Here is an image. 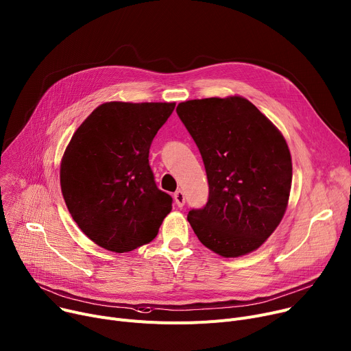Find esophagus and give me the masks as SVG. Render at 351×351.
Here are the masks:
<instances>
[{"instance_id":"obj_1","label":"esophagus","mask_w":351,"mask_h":351,"mask_svg":"<svg viewBox=\"0 0 351 351\" xmlns=\"http://www.w3.org/2000/svg\"><path fill=\"white\" fill-rule=\"evenodd\" d=\"M174 202H176V205H177L178 208L184 206V204H185V195H184V193H182L181 190L176 191V194H174Z\"/></svg>"}]
</instances>
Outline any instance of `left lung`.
Wrapping results in <instances>:
<instances>
[{
    "mask_svg": "<svg viewBox=\"0 0 351 351\" xmlns=\"http://www.w3.org/2000/svg\"><path fill=\"white\" fill-rule=\"evenodd\" d=\"M197 143L209 197L188 222L201 243L222 257L258 249L280 225L289 198L292 161L281 132L243 97L178 104Z\"/></svg>",
    "mask_w": 351,
    "mask_h": 351,
    "instance_id": "left-lung-1",
    "label": "left lung"
}]
</instances>
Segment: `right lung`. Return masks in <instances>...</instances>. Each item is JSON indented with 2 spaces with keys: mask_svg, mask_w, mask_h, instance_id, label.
Returning <instances> with one entry per match:
<instances>
[{
  "mask_svg": "<svg viewBox=\"0 0 351 351\" xmlns=\"http://www.w3.org/2000/svg\"><path fill=\"white\" fill-rule=\"evenodd\" d=\"M176 102H105L78 126L60 165L64 202L95 245L115 253L152 241L171 210L149 149Z\"/></svg>",
  "mask_w": 351,
  "mask_h": 351,
  "instance_id": "add662e5",
  "label": "right lung"
}]
</instances>
